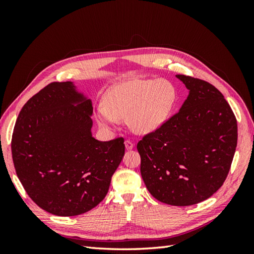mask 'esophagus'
<instances>
[{"instance_id": "obj_1", "label": "esophagus", "mask_w": 254, "mask_h": 254, "mask_svg": "<svg viewBox=\"0 0 254 254\" xmlns=\"http://www.w3.org/2000/svg\"><path fill=\"white\" fill-rule=\"evenodd\" d=\"M125 146H126V149H127V150H130V149L133 148L134 144H133L131 141H130V140H126V141H125Z\"/></svg>"}]
</instances>
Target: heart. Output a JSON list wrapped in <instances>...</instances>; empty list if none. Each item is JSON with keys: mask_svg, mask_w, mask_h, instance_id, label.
Returning a JSON list of instances; mask_svg holds the SVG:
<instances>
[{"mask_svg": "<svg viewBox=\"0 0 254 254\" xmlns=\"http://www.w3.org/2000/svg\"><path fill=\"white\" fill-rule=\"evenodd\" d=\"M177 92L170 81L131 79L117 84L106 96V105H99L95 118L99 126L111 129L119 120L127 119L133 132L147 134L156 131L170 118Z\"/></svg>", "mask_w": 254, "mask_h": 254, "instance_id": "b5f03b06", "label": "heart"}]
</instances>
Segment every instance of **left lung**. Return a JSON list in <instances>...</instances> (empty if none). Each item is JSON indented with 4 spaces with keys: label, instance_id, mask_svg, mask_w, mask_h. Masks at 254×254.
Wrapping results in <instances>:
<instances>
[{
    "label": "left lung",
    "instance_id": "1",
    "mask_svg": "<svg viewBox=\"0 0 254 254\" xmlns=\"http://www.w3.org/2000/svg\"><path fill=\"white\" fill-rule=\"evenodd\" d=\"M176 76L190 90L188 98L136 148L149 193L163 203L186 206L205 200L224 184L237 145V122L213 84Z\"/></svg>",
    "mask_w": 254,
    "mask_h": 254
}]
</instances>
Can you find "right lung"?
Wrapping results in <instances>:
<instances>
[{
    "label": "right lung",
    "instance_id": "right-lung-1",
    "mask_svg": "<svg viewBox=\"0 0 254 254\" xmlns=\"http://www.w3.org/2000/svg\"><path fill=\"white\" fill-rule=\"evenodd\" d=\"M92 112L71 81H55L28 99L14 125L18 178L38 206L57 216H76L103 201L124 157V137L92 136Z\"/></svg>",
    "mask_w": 254,
    "mask_h": 254
}]
</instances>
